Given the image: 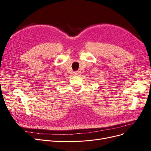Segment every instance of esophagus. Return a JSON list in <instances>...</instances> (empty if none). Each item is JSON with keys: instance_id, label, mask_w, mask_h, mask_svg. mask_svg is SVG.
<instances>
[{"instance_id": "esophagus-1", "label": "esophagus", "mask_w": 151, "mask_h": 151, "mask_svg": "<svg viewBox=\"0 0 151 151\" xmlns=\"http://www.w3.org/2000/svg\"><path fill=\"white\" fill-rule=\"evenodd\" d=\"M74 73H75V75H80V71H75L74 72Z\"/></svg>"}]
</instances>
